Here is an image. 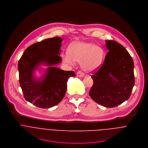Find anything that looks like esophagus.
I'll list each match as a JSON object with an SVG mask.
<instances>
[{
	"instance_id": "1",
	"label": "esophagus",
	"mask_w": 148,
	"mask_h": 148,
	"mask_svg": "<svg viewBox=\"0 0 148 148\" xmlns=\"http://www.w3.org/2000/svg\"><path fill=\"white\" fill-rule=\"evenodd\" d=\"M77 76L78 77H83L84 76V74L80 71H79L77 72Z\"/></svg>"
}]
</instances>
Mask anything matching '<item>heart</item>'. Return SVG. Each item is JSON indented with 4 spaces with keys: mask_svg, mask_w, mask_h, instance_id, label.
I'll return each instance as SVG.
<instances>
[{
    "mask_svg": "<svg viewBox=\"0 0 148 148\" xmlns=\"http://www.w3.org/2000/svg\"><path fill=\"white\" fill-rule=\"evenodd\" d=\"M69 55L64 56V61L69 64H74V61H82L83 68L87 71L98 69L102 64L103 52L101 48L93 43L76 42L73 43L68 51Z\"/></svg>",
    "mask_w": 148,
    "mask_h": 148,
    "instance_id": "b5f03b06",
    "label": "heart"
}]
</instances>
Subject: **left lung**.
I'll return each instance as SVG.
<instances>
[{
  "mask_svg": "<svg viewBox=\"0 0 148 148\" xmlns=\"http://www.w3.org/2000/svg\"><path fill=\"white\" fill-rule=\"evenodd\" d=\"M109 50L104 62L91 77L93 85L89 92L97 103L115 107L127 100L135 83L134 62L127 50L114 40H105Z\"/></svg>",
  "mask_w": 148,
  "mask_h": 148,
  "instance_id": "left-lung-1",
  "label": "left lung"
}]
</instances>
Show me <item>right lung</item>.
Instances as JSON below:
<instances>
[{"instance_id": "obj_1", "label": "right lung", "mask_w": 148, "mask_h": 148, "mask_svg": "<svg viewBox=\"0 0 148 148\" xmlns=\"http://www.w3.org/2000/svg\"><path fill=\"white\" fill-rule=\"evenodd\" d=\"M62 39L54 37L35 43L28 47L18 64L20 84L25 99L41 108H49L58 104L65 95L67 82L75 73L54 66L61 62L60 56ZM50 66L39 80L34 71L41 64Z\"/></svg>"}]
</instances>
